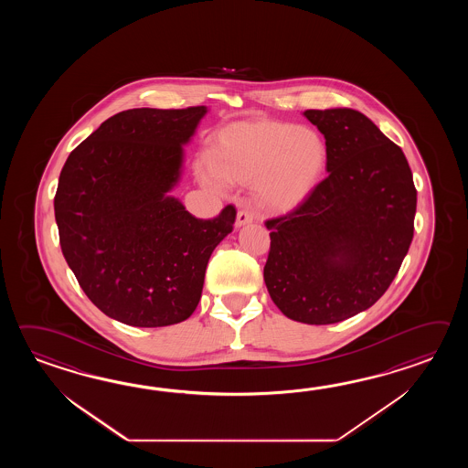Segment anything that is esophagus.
Instances as JSON below:
<instances>
[{"instance_id":"obj_1","label":"esophagus","mask_w":468,"mask_h":468,"mask_svg":"<svg viewBox=\"0 0 468 468\" xmlns=\"http://www.w3.org/2000/svg\"><path fill=\"white\" fill-rule=\"evenodd\" d=\"M254 220L252 214L249 210H239L238 218H236V228H242V226H248Z\"/></svg>"}]
</instances>
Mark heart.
Instances as JSON below:
<instances>
[{"mask_svg": "<svg viewBox=\"0 0 468 468\" xmlns=\"http://www.w3.org/2000/svg\"><path fill=\"white\" fill-rule=\"evenodd\" d=\"M328 162V144L318 130L281 120H240L218 132L199 180L212 190L224 189V180L254 184L264 207L291 212L316 190Z\"/></svg>", "mask_w": 468, "mask_h": 468, "instance_id": "b5f03b06", "label": "heart"}]
</instances>
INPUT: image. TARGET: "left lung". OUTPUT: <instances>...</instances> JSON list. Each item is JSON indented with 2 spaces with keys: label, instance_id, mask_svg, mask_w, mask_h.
Listing matches in <instances>:
<instances>
[{
  "label": "left lung",
  "instance_id": "1",
  "mask_svg": "<svg viewBox=\"0 0 468 468\" xmlns=\"http://www.w3.org/2000/svg\"><path fill=\"white\" fill-rule=\"evenodd\" d=\"M328 144V177L268 220L269 296L284 316L333 324L378 301L413 239L417 189L403 150L358 110H306Z\"/></svg>",
  "mask_w": 468,
  "mask_h": 468
}]
</instances>
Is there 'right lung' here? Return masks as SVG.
<instances>
[{
	"label": "right lung",
	"instance_id": "add662e5",
	"mask_svg": "<svg viewBox=\"0 0 468 468\" xmlns=\"http://www.w3.org/2000/svg\"><path fill=\"white\" fill-rule=\"evenodd\" d=\"M207 107L132 109L71 152L55 196L60 246L80 288L109 318L137 328L186 321L212 250L236 209L196 219L170 190Z\"/></svg>",
	"mask_w": 468,
	"mask_h": 468
}]
</instances>
